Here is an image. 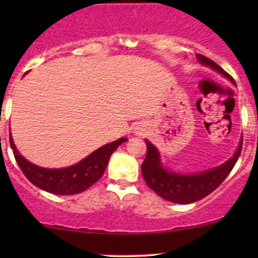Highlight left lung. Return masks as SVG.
<instances>
[{"instance_id": "obj_1", "label": "left lung", "mask_w": 258, "mask_h": 258, "mask_svg": "<svg viewBox=\"0 0 258 258\" xmlns=\"http://www.w3.org/2000/svg\"><path fill=\"white\" fill-rule=\"evenodd\" d=\"M198 59L203 64L209 65L212 69L217 70L222 75H224L230 81L235 84L234 79L227 72L215 63L214 60L209 59L205 55L198 54ZM147 143V156L142 164V174L146 183L150 189H153L159 197L167 201H172L177 204H190L194 201L201 200L211 194L216 188H218L222 182L227 178L228 174L233 170L234 165L238 161L240 156L242 148V139L239 144L238 150L227 162L221 166L205 171L199 174L193 176H185L174 172H168L160 164V155L158 149L146 141Z\"/></svg>"}]
</instances>
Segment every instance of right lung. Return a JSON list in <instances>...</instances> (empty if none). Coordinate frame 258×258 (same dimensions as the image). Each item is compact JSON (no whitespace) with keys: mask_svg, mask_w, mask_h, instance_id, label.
<instances>
[{"mask_svg":"<svg viewBox=\"0 0 258 258\" xmlns=\"http://www.w3.org/2000/svg\"><path fill=\"white\" fill-rule=\"evenodd\" d=\"M126 141L127 138H120L112 143L105 144L74 166L52 170L38 167L23 158L18 153L10 135V143L13 149L14 158L26 178L42 190L58 195L79 194L93 185L104 173L111 154Z\"/></svg>","mask_w":258,"mask_h":258,"instance_id":"add662e5","label":"right lung"}]
</instances>
